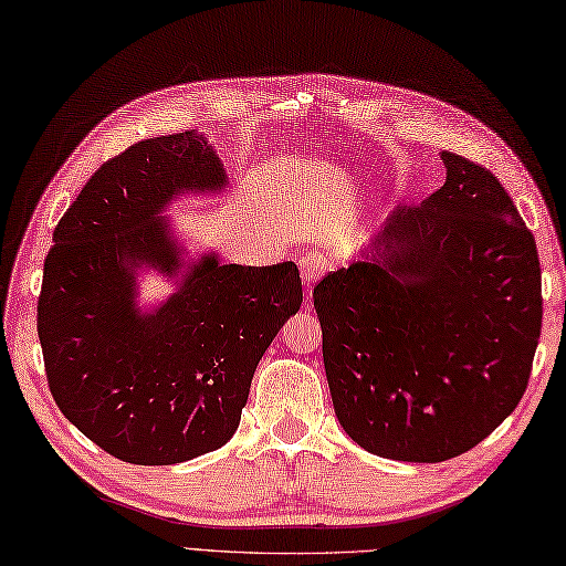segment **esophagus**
Segmentation results:
<instances>
[{
	"label": "esophagus",
	"instance_id": "obj_1",
	"mask_svg": "<svg viewBox=\"0 0 566 566\" xmlns=\"http://www.w3.org/2000/svg\"><path fill=\"white\" fill-rule=\"evenodd\" d=\"M297 266H300L302 281H305V291H307V300H310V293H312L314 283L319 281L322 275L331 269V261H328V256H326L324 252L314 250V252L302 254V256H300V261H297Z\"/></svg>",
	"mask_w": 566,
	"mask_h": 566
}]
</instances>
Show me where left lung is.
Instances as JSON below:
<instances>
[{
  "label": "left lung",
  "mask_w": 566,
  "mask_h": 566,
  "mask_svg": "<svg viewBox=\"0 0 566 566\" xmlns=\"http://www.w3.org/2000/svg\"><path fill=\"white\" fill-rule=\"evenodd\" d=\"M442 189L394 206L314 287L343 430L381 459L439 463L512 416L541 338V261L500 179L442 150Z\"/></svg>",
  "instance_id": "1"
}]
</instances>
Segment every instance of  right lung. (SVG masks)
Segmentation results:
<instances>
[{
    "label": "right lung",
    "mask_w": 566,
    "mask_h": 566,
    "mask_svg": "<svg viewBox=\"0 0 566 566\" xmlns=\"http://www.w3.org/2000/svg\"><path fill=\"white\" fill-rule=\"evenodd\" d=\"M228 172L203 132L156 136L107 160L54 228L38 300L48 384L64 418L136 465H172L235 434L254 369L302 305L293 261L191 254L168 213L216 197ZM158 270L168 298L138 300Z\"/></svg>",
    "instance_id": "obj_1"
}]
</instances>
